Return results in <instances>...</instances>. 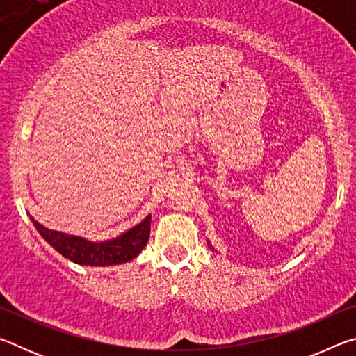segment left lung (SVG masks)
Instances as JSON below:
<instances>
[{
  "label": "left lung",
  "instance_id": "left-lung-1",
  "mask_svg": "<svg viewBox=\"0 0 356 356\" xmlns=\"http://www.w3.org/2000/svg\"><path fill=\"white\" fill-rule=\"evenodd\" d=\"M207 243H209V242H207ZM209 246H210V245H209ZM210 248H212V246H210Z\"/></svg>",
  "mask_w": 356,
  "mask_h": 356
}]
</instances>
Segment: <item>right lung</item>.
<instances>
[{
    "mask_svg": "<svg viewBox=\"0 0 356 356\" xmlns=\"http://www.w3.org/2000/svg\"><path fill=\"white\" fill-rule=\"evenodd\" d=\"M35 229L59 254L69 261L91 267H105V265H118L129 262L140 254L146 246L150 236V215H147L140 225L129 229L122 236L105 240V242H89L86 238L69 236V234L51 231L35 221L31 216Z\"/></svg>",
    "mask_w": 356,
    "mask_h": 356,
    "instance_id": "add662e5",
    "label": "right lung"
}]
</instances>
